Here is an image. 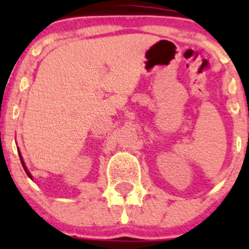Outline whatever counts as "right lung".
Instances as JSON below:
<instances>
[{
	"label": "right lung",
	"mask_w": 249,
	"mask_h": 249,
	"mask_svg": "<svg viewBox=\"0 0 249 249\" xmlns=\"http://www.w3.org/2000/svg\"><path fill=\"white\" fill-rule=\"evenodd\" d=\"M19 158H21V160H22V157H21V155H19ZM21 163H22V166H23V168H25V171H26V173H27V176H28V177H30V178H32V177H31V175H30V173H28V171H27V168H26V166H25V163H23V160H21Z\"/></svg>",
	"instance_id": "obj_1"
}]
</instances>
